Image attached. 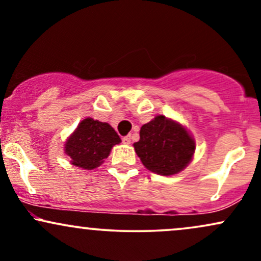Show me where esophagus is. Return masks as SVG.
I'll return each mask as SVG.
<instances>
[{"mask_svg": "<svg viewBox=\"0 0 261 261\" xmlns=\"http://www.w3.org/2000/svg\"><path fill=\"white\" fill-rule=\"evenodd\" d=\"M122 142H124L125 145H130V143H131V135H127V136L122 137Z\"/></svg>", "mask_w": 261, "mask_h": 261, "instance_id": "34e87169", "label": "esophagus"}]
</instances>
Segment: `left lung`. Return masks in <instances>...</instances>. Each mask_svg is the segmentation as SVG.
<instances>
[{"label": "left lung", "instance_id": "8db88e82", "mask_svg": "<svg viewBox=\"0 0 261 261\" xmlns=\"http://www.w3.org/2000/svg\"><path fill=\"white\" fill-rule=\"evenodd\" d=\"M135 151L143 166L160 175L181 172L193 160L195 141L181 124L164 115L142 125Z\"/></svg>", "mask_w": 261, "mask_h": 261}]
</instances>
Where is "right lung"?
I'll return each mask as SVG.
<instances>
[{
    "label": "right lung",
    "instance_id": "add662e5",
    "mask_svg": "<svg viewBox=\"0 0 261 261\" xmlns=\"http://www.w3.org/2000/svg\"><path fill=\"white\" fill-rule=\"evenodd\" d=\"M121 140L107 122L86 118L65 143V153L73 166L83 169H94L110 154L114 145Z\"/></svg>",
    "mask_w": 261,
    "mask_h": 261
}]
</instances>
